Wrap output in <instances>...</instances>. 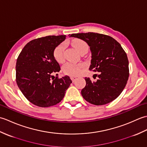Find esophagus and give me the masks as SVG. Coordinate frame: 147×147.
I'll return each instance as SVG.
<instances>
[{
	"instance_id": "obj_1",
	"label": "esophagus",
	"mask_w": 147,
	"mask_h": 147,
	"mask_svg": "<svg viewBox=\"0 0 147 147\" xmlns=\"http://www.w3.org/2000/svg\"><path fill=\"white\" fill-rule=\"evenodd\" d=\"M70 78H71V80L72 81H73V82H74V81L76 80V77L74 76H70Z\"/></svg>"
}]
</instances>
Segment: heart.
I'll return each mask as SVG.
<instances>
[{"label": "heart", "instance_id": "b5f03b06", "mask_svg": "<svg viewBox=\"0 0 147 147\" xmlns=\"http://www.w3.org/2000/svg\"><path fill=\"white\" fill-rule=\"evenodd\" d=\"M72 45L76 49V51L78 52H81L83 50L88 49V45L87 43L81 39H75L73 40L72 42ZM65 44L64 43H61L56 47L53 53V55L55 60L59 62H62L64 61V51L65 49ZM83 66L82 64H76L71 63V62H68L65 64L63 67H62V71L64 73L66 74H70V75H75L78 74L80 72V68Z\"/></svg>", "mask_w": 147, "mask_h": 147}]
</instances>
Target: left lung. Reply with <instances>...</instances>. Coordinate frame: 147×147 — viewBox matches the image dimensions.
<instances>
[{
  "label": "left lung",
  "instance_id": "left-lung-1",
  "mask_svg": "<svg viewBox=\"0 0 147 147\" xmlns=\"http://www.w3.org/2000/svg\"><path fill=\"white\" fill-rule=\"evenodd\" d=\"M86 42L92 54L89 69L99 72L98 79L92 82L85 78L83 97L90 104L104 105L118 97L129 77L127 55L116 40L108 35L95 33H76L70 36Z\"/></svg>",
  "mask_w": 147,
  "mask_h": 147
}]
</instances>
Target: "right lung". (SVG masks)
Here are the masks:
<instances>
[{
    "instance_id": "add662e5",
    "label": "right lung",
    "mask_w": 147,
    "mask_h": 147,
    "mask_svg": "<svg viewBox=\"0 0 147 147\" xmlns=\"http://www.w3.org/2000/svg\"><path fill=\"white\" fill-rule=\"evenodd\" d=\"M66 36H47L28 42L19 55L16 65L17 85L33 104L48 107L60 102L72 81L68 76L59 79L52 74L60 65L53 55Z\"/></svg>"
}]
</instances>
